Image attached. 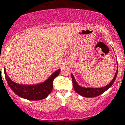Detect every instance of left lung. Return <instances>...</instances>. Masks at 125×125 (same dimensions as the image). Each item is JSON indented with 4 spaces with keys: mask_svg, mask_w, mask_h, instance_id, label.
Wrapping results in <instances>:
<instances>
[{
    "mask_svg": "<svg viewBox=\"0 0 125 125\" xmlns=\"http://www.w3.org/2000/svg\"><path fill=\"white\" fill-rule=\"evenodd\" d=\"M117 69L116 70V73L114 75V78L112 79L111 82L106 85L105 86H104L102 87H83L79 85V83H77L75 78L74 77L73 73H72V82H73V85L74 90L76 91V93L82 96L83 97L86 98H93L98 96L100 95L102 93H104L105 91L108 90L110 87L114 83V81L116 80V77H117Z\"/></svg>",
    "mask_w": 125,
    "mask_h": 125,
    "instance_id": "1",
    "label": "left lung"
}]
</instances>
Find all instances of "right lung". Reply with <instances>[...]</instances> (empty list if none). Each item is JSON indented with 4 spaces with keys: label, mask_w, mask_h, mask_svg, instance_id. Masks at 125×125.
I'll use <instances>...</instances> for the list:
<instances>
[{
    "label": "right lung",
    "mask_w": 125,
    "mask_h": 125,
    "mask_svg": "<svg viewBox=\"0 0 125 125\" xmlns=\"http://www.w3.org/2000/svg\"><path fill=\"white\" fill-rule=\"evenodd\" d=\"M60 72L61 69L57 70L44 82L27 85L16 83L13 81L8 77L6 68H4L5 77L11 90L20 97L32 101L40 100L48 96L53 89V80L58 76Z\"/></svg>",
    "instance_id": "obj_1"
}]
</instances>
